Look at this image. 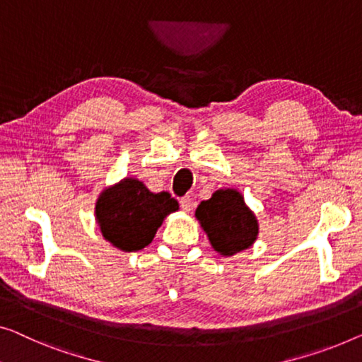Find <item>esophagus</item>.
<instances>
[{"label": "esophagus", "mask_w": 362, "mask_h": 362, "mask_svg": "<svg viewBox=\"0 0 362 362\" xmlns=\"http://www.w3.org/2000/svg\"><path fill=\"white\" fill-rule=\"evenodd\" d=\"M180 206H182V209L185 213H190L192 209H193V199L190 198V197H183V198H180Z\"/></svg>", "instance_id": "esophagus-1"}]
</instances>
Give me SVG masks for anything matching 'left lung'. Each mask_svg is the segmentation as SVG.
I'll list each match as a JSON object with an SVG mask.
<instances>
[{"label":"left lung","instance_id":"left-lung-1","mask_svg":"<svg viewBox=\"0 0 362 362\" xmlns=\"http://www.w3.org/2000/svg\"><path fill=\"white\" fill-rule=\"evenodd\" d=\"M195 218L213 249L224 257L250 249L258 237V221L235 188H219L198 204Z\"/></svg>","mask_w":362,"mask_h":362}]
</instances>
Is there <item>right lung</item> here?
<instances>
[{
  "instance_id": "right-lung-1",
  "label": "right lung",
  "mask_w": 362,
  "mask_h": 362,
  "mask_svg": "<svg viewBox=\"0 0 362 362\" xmlns=\"http://www.w3.org/2000/svg\"><path fill=\"white\" fill-rule=\"evenodd\" d=\"M179 203L167 192H149L141 180L127 177L100 192L95 221L102 237L122 252H136L153 242L167 214Z\"/></svg>"
}]
</instances>
